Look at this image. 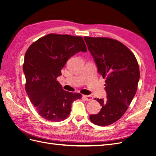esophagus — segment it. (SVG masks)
Masks as SVG:
<instances>
[{
	"mask_svg": "<svg viewBox=\"0 0 156 156\" xmlns=\"http://www.w3.org/2000/svg\"><path fill=\"white\" fill-rule=\"evenodd\" d=\"M83 97L86 101H90L93 100V97L91 95H83Z\"/></svg>",
	"mask_w": 156,
	"mask_h": 156,
	"instance_id": "34e87169",
	"label": "esophagus"
}]
</instances>
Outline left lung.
Wrapping results in <instances>:
<instances>
[{"instance_id": "1", "label": "left lung", "mask_w": 156, "mask_h": 156, "mask_svg": "<svg viewBox=\"0 0 156 156\" xmlns=\"http://www.w3.org/2000/svg\"><path fill=\"white\" fill-rule=\"evenodd\" d=\"M84 38L98 73L105 79L107 92L106 100L97 99L101 111L90 119L95 125L109 126L120 119L132 102L138 88L139 65L132 51L119 41L105 37Z\"/></svg>"}]
</instances>
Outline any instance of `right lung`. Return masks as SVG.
Instances as JSON below:
<instances>
[{
    "instance_id": "obj_1",
    "label": "right lung",
    "mask_w": 156,
    "mask_h": 156,
    "mask_svg": "<svg viewBox=\"0 0 156 156\" xmlns=\"http://www.w3.org/2000/svg\"><path fill=\"white\" fill-rule=\"evenodd\" d=\"M86 52L83 37L51 33L33 42L25 54V88L38 114L47 120L61 122L70 115L72 102L82 97L65 91L57 80L67 60Z\"/></svg>"
}]
</instances>
